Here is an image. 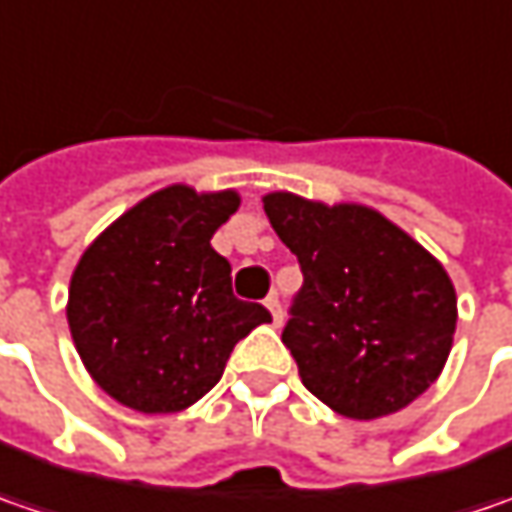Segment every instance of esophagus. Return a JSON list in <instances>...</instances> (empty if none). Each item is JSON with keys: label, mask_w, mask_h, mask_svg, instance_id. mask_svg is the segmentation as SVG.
<instances>
[{"label": "esophagus", "mask_w": 512, "mask_h": 512, "mask_svg": "<svg viewBox=\"0 0 512 512\" xmlns=\"http://www.w3.org/2000/svg\"><path fill=\"white\" fill-rule=\"evenodd\" d=\"M265 307L270 310V316H273V325H282L285 310H282V302H279V296H276V293H270V296H267Z\"/></svg>", "instance_id": "obj_1"}]
</instances>
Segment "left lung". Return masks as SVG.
Listing matches in <instances>:
<instances>
[{"mask_svg": "<svg viewBox=\"0 0 512 512\" xmlns=\"http://www.w3.org/2000/svg\"><path fill=\"white\" fill-rule=\"evenodd\" d=\"M305 282L282 342L307 390L347 419H379L419 399L450 356L456 290L444 267L382 213L265 196Z\"/></svg>", "mask_w": 512, "mask_h": 512, "instance_id": "8db88e82", "label": "left lung"}]
</instances>
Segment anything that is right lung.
Masks as SVG:
<instances>
[{
    "mask_svg": "<svg viewBox=\"0 0 512 512\" xmlns=\"http://www.w3.org/2000/svg\"><path fill=\"white\" fill-rule=\"evenodd\" d=\"M239 196L173 185L130 207L73 270L68 325L96 384L139 413H176L222 379L239 339L270 322L233 296L210 239Z\"/></svg>",
    "mask_w": 512,
    "mask_h": 512,
    "instance_id": "obj_1",
    "label": "right lung"
}]
</instances>
